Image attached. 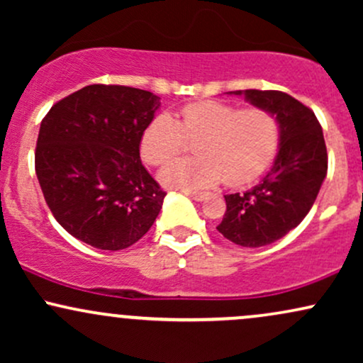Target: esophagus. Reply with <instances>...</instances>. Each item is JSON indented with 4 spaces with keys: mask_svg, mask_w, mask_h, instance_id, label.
Segmentation results:
<instances>
[{
    "mask_svg": "<svg viewBox=\"0 0 363 363\" xmlns=\"http://www.w3.org/2000/svg\"><path fill=\"white\" fill-rule=\"evenodd\" d=\"M186 194L194 201H203L206 198V193H201V191H186Z\"/></svg>",
    "mask_w": 363,
    "mask_h": 363,
    "instance_id": "34e87169",
    "label": "esophagus"
}]
</instances>
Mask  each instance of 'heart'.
<instances>
[{
  "mask_svg": "<svg viewBox=\"0 0 363 363\" xmlns=\"http://www.w3.org/2000/svg\"><path fill=\"white\" fill-rule=\"evenodd\" d=\"M177 121L158 114L140 140L143 160L153 167L165 165L196 140L198 157L182 158L160 172L162 184L174 189H201L225 181L244 186L264 172L280 140L278 121L261 107L239 109L230 102L198 101L182 106Z\"/></svg>",
  "mask_w": 363,
  "mask_h": 363,
  "instance_id": "obj_1",
  "label": "heart"
}]
</instances>
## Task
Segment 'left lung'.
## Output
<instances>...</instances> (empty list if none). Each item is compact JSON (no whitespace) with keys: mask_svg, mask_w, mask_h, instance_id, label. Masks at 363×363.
Masks as SVG:
<instances>
[{"mask_svg":"<svg viewBox=\"0 0 363 363\" xmlns=\"http://www.w3.org/2000/svg\"><path fill=\"white\" fill-rule=\"evenodd\" d=\"M269 111L280 128V147L272 170L245 193L225 196L227 211L216 230L242 247L277 242L306 218L328 172L323 128L309 107L285 91L235 90Z\"/></svg>","mask_w":363,"mask_h":363,"instance_id":"left-lung-1","label":"left lung"}]
</instances>
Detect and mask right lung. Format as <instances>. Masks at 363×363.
<instances>
[{
    "instance_id": "right-lung-1",
    "label": "right lung",
    "mask_w": 363,
    "mask_h": 363,
    "mask_svg": "<svg viewBox=\"0 0 363 363\" xmlns=\"http://www.w3.org/2000/svg\"><path fill=\"white\" fill-rule=\"evenodd\" d=\"M160 97L124 85H89L56 102L40 123L35 174L54 218L102 251L143 237L165 191L140 160V140Z\"/></svg>"
}]
</instances>
